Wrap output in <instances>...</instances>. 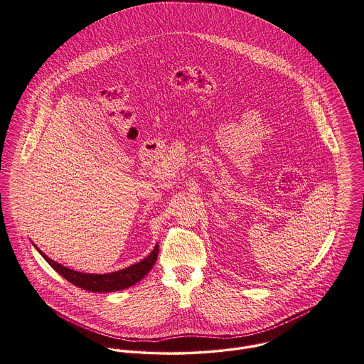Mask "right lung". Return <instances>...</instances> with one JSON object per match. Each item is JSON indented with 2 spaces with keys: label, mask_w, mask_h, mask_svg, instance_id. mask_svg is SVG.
<instances>
[{
  "label": "right lung",
  "mask_w": 364,
  "mask_h": 364,
  "mask_svg": "<svg viewBox=\"0 0 364 364\" xmlns=\"http://www.w3.org/2000/svg\"><path fill=\"white\" fill-rule=\"evenodd\" d=\"M36 247V245H34ZM37 252L44 257V260L51 265L61 277H64L66 281L73 284L77 288H82L85 291L90 292H115L122 291L134 284H137L143 277L147 275V272L153 268L154 263L157 262L159 256V245H156L154 250L141 262L131 265L128 268L109 272V274H85L75 269H70L64 267L54 260H51L48 256H46L38 247H36Z\"/></svg>",
  "instance_id": "obj_1"
}]
</instances>
